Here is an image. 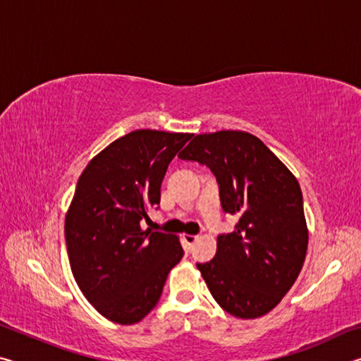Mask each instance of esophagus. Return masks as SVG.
I'll return each mask as SVG.
<instances>
[{"label": "esophagus", "mask_w": 361, "mask_h": 361, "mask_svg": "<svg viewBox=\"0 0 361 361\" xmlns=\"http://www.w3.org/2000/svg\"><path fill=\"white\" fill-rule=\"evenodd\" d=\"M183 240H185L189 247H192L195 242H197V235H191V234H183Z\"/></svg>", "instance_id": "34e87169"}]
</instances>
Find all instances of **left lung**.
Segmentation results:
<instances>
[{
	"instance_id": "1",
	"label": "left lung",
	"mask_w": 361,
	"mask_h": 361,
	"mask_svg": "<svg viewBox=\"0 0 361 361\" xmlns=\"http://www.w3.org/2000/svg\"><path fill=\"white\" fill-rule=\"evenodd\" d=\"M178 157L209 167L223 210L239 216L234 232L218 237L215 258L197 264L212 296L237 319L271 312L296 282L307 253L296 176L258 137L242 130L200 133Z\"/></svg>"
}]
</instances>
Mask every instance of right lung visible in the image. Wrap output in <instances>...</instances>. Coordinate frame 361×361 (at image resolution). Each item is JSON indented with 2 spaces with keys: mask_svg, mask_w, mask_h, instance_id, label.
Returning <instances> with one entry per match:
<instances>
[{
  "mask_svg": "<svg viewBox=\"0 0 361 361\" xmlns=\"http://www.w3.org/2000/svg\"><path fill=\"white\" fill-rule=\"evenodd\" d=\"M192 133L140 129L114 140L84 169L65 216L73 277L85 299L119 325L148 315L183 258L173 234L143 231L161 202L172 159Z\"/></svg>",
  "mask_w": 361,
  "mask_h": 361,
  "instance_id": "obj_1",
  "label": "right lung"
}]
</instances>
